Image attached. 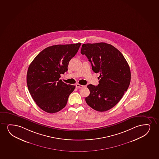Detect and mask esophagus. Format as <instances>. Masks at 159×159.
<instances>
[{
    "label": "esophagus",
    "instance_id": "1",
    "mask_svg": "<svg viewBox=\"0 0 159 159\" xmlns=\"http://www.w3.org/2000/svg\"><path fill=\"white\" fill-rule=\"evenodd\" d=\"M76 88H82L84 87L83 85H82L79 84H76Z\"/></svg>",
    "mask_w": 159,
    "mask_h": 159
}]
</instances>
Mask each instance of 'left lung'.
<instances>
[{"label": "left lung", "mask_w": 159, "mask_h": 159, "mask_svg": "<svg viewBox=\"0 0 159 159\" xmlns=\"http://www.w3.org/2000/svg\"><path fill=\"white\" fill-rule=\"evenodd\" d=\"M80 52L90 62L93 70L100 74L98 85L87 86L90 90V95L85 98L87 104L99 112L112 109L130 84L128 63L119 50L104 42L83 44Z\"/></svg>", "instance_id": "8db88e82"}]
</instances>
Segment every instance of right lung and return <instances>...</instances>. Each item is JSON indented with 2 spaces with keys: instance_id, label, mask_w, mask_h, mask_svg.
<instances>
[{
  "instance_id": "1",
  "label": "right lung",
  "mask_w": 159,
  "mask_h": 159,
  "mask_svg": "<svg viewBox=\"0 0 159 159\" xmlns=\"http://www.w3.org/2000/svg\"><path fill=\"white\" fill-rule=\"evenodd\" d=\"M81 43L48 47L36 56L28 67L27 84L31 96L42 110L57 112L66 107L75 88L60 80L68 70L69 62L75 57Z\"/></svg>"
}]
</instances>
